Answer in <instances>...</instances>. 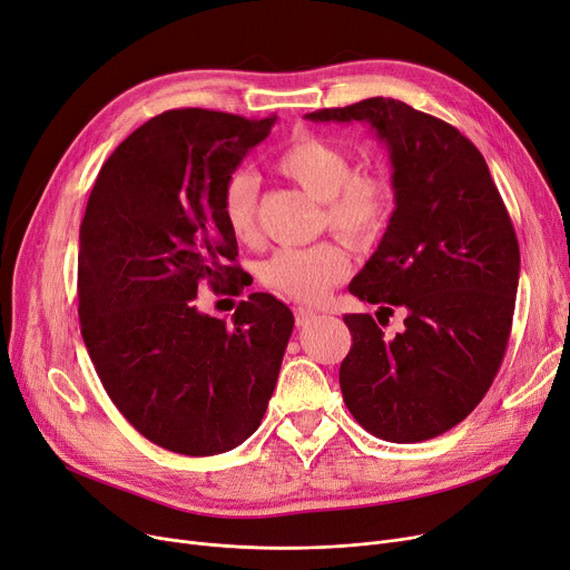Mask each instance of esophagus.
I'll return each mask as SVG.
<instances>
[{"instance_id":"1","label":"esophagus","mask_w":570,"mask_h":570,"mask_svg":"<svg viewBox=\"0 0 570 570\" xmlns=\"http://www.w3.org/2000/svg\"><path fill=\"white\" fill-rule=\"evenodd\" d=\"M295 314V326L298 328H305V326H309L312 321L316 318V312H312V309H305V307H298L293 312Z\"/></svg>"}]
</instances>
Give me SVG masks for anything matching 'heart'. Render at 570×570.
Segmentation results:
<instances>
[{
  "instance_id": "b5f03b06",
  "label": "heart",
  "mask_w": 570,
  "mask_h": 570,
  "mask_svg": "<svg viewBox=\"0 0 570 570\" xmlns=\"http://www.w3.org/2000/svg\"><path fill=\"white\" fill-rule=\"evenodd\" d=\"M277 169L314 200L324 203V226L352 246H370L391 216V186L377 171H354L344 148L312 135L295 137L277 158ZM220 216L239 244L258 239V177L237 169L220 190ZM352 269L340 242H318L305 249H279L261 267V282L288 301L316 305Z\"/></svg>"
}]
</instances>
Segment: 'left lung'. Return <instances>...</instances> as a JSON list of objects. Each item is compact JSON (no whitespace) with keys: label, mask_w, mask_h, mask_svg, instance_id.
<instances>
[{"label":"left lung","mask_w":570,"mask_h":570,"mask_svg":"<svg viewBox=\"0 0 570 570\" xmlns=\"http://www.w3.org/2000/svg\"><path fill=\"white\" fill-rule=\"evenodd\" d=\"M307 118L370 122L393 165L395 209L350 293L384 314L405 309V331L384 337L370 314H344L342 399L375 438L431 440L478 407L503 363L519 282L510 214L478 146L450 122L391 97Z\"/></svg>","instance_id":"1"}]
</instances>
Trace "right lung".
Instances as JSON below:
<instances>
[{
    "label": "right lung",
    "instance_id": "add662e5",
    "mask_svg": "<svg viewBox=\"0 0 570 570\" xmlns=\"http://www.w3.org/2000/svg\"><path fill=\"white\" fill-rule=\"evenodd\" d=\"M277 116L171 109L146 120L102 165L79 233V321L120 414L186 456L235 450L258 426L293 331L291 309L252 293L233 324L195 309L197 286L242 267L220 190Z\"/></svg>",
    "mask_w": 570,
    "mask_h": 570
}]
</instances>
